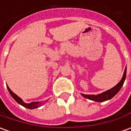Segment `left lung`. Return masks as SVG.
<instances>
[{
    "label": "left lung",
    "mask_w": 131,
    "mask_h": 131,
    "mask_svg": "<svg viewBox=\"0 0 131 131\" xmlns=\"http://www.w3.org/2000/svg\"><path fill=\"white\" fill-rule=\"evenodd\" d=\"M126 72H127V68L125 67V71H124L123 75V77H122L121 81L115 87L111 88L110 90H107L105 92H103L100 94H97V95H85V94L81 93V95L85 97V98H87V99L93 100V101H95V102H98V103L109 100L111 98H113L118 92L121 90V89L123 87V83H124V82L125 80V78H126Z\"/></svg>",
    "instance_id": "left-lung-1"
}]
</instances>
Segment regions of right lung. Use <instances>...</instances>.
Returning a JSON list of instances; mask_svg holds the SVG:
<instances>
[{
    "mask_svg": "<svg viewBox=\"0 0 131 131\" xmlns=\"http://www.w3.org/2000/svg\"><path fill=\"white\" fill-rule=\"evenodd\" d=\"M7 88H8V90L9 92L10 95L12 96V97H13V99L15 100L19 105H21L25 107H26V108H28V109H31V110H32V109L38 108V107H39L40 106H41V105H43L42 102H31V103H24L21 97H19L17 95H16L14 92H13L10 90V89L9 87H8V85H7ZM47 101H48V100H46V102H47Z\"/></svg>",
    "mask_w": 131,
    "mask_h": 131,
    "instance_id": "obj_1",
    "label": "right lung"
}]
</instances>
